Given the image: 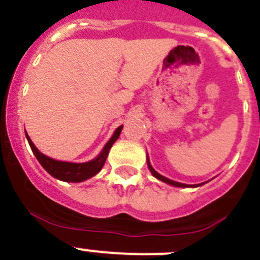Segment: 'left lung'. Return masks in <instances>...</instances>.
I'll return each instance as SVG.
<instances>
[{
    "label": "left lung",
    "mask_w": 260,
    "mask_h": 260,
    "mask_svg": "<svg viewBox=\"0 0 260 260\" xmlns=\"http://www.w3.org/2000/svg\"><path fill=\"white\" fill-rule=\"evenodd\" d=\"M147 165H148V169L151 170L152 175H153L154 177H157V179H158V180L164 181V182H166V183H170V185L177 186V187H186V186H187V185H185V183H180V182H176V181H172V180L166 179V177H164V176H162V175H159L158 172L154 171V169L151 166V164H149V159L148 158H147ZM193 186H199V185H193Z\"/></svg>",
    "instance_id": "1"
}]
</instances>
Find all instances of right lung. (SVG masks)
Returning <instances> with one entry per match:
<instances>
[{
  "instance_id": "1",
  "label": "right lung",
  "mask_w": 260,
  "mask_h": 260,
  "mask_svg": "<svg viewBox=\"0 0 260 260\" xmlns=\"http://www.w3.org/2000/svg\"><path fill=\"white\" fill-rule=\"evenodd\" d=\"M123 125L118 127L115 129L114 135L112 136L111 140L108 141L106 146H104L103 151L101 152L96 158L91 159V161L85 162V164H72V162H62V161H56V159H52L50 157L45 156L41 152H39V149L36 148L35 145L32 143V141L30 140L28 135L26 133V138L28 141V145H30L31 149H32L34 154L38 158V161L40 162L41 166L49 172L51 176L56 177L57 180L65 181V182H81L84 180H88L90 177H93L94 175L98 174L99 171L103 167L104 162H106L107 156L109 153V149L113 146V143L118 140L120 135V131H122Z\"/></svg>"
}]
</instances>
